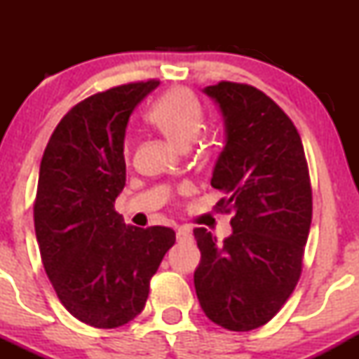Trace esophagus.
I'll return each mask as SVG.
<instances>
[{"instance_id":"34e87169","label":"esophagus","mask_w":359,"mask_h":359,"mask_svg":"<svg viewBox=\"0 0 359 359\" xmlns=\"http://www.w3.org/2000/svg\"><path fill=\"white\" fill-rule=\"evenodd\" d=\"M192 236V231L191 228H187V226H180V228H177V241L179 243H184V241H189Z\"/></svg>"}]
</instances>
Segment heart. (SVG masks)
Here are the masks:
<instances>
[{"mask_svg": "<svg viewBox=\"0 0 359 359\" xmlns=\"http://www.w3.org/2000/svg\"><path fill=\"white\" fill-rule=\"evenodd\" d=\"M204 109L191 90L177 88L168 90L154 102L147 113V121L179 148L189 147L204 128ZM125 156L130 145L125 143Z\"/></svg>", "mask_w": 359, "mask_h": 359, "instance_id": "obj_1", "label": "heart"}]
</instances>
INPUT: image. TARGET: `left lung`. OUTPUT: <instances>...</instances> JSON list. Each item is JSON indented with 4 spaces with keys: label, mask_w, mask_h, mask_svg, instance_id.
I'll return each instance as SVG.
<instances>
[{
    "label": "left lung",
    "mask_w": 359,
    "mask_h": 359,
    "mask_svg": "<svg viewBox=\"0 0 359 359\" xmlns=\"http://www.w3.org/2000/svg\"><path fill=\"white\" fill-rule=\"evenodd\" d=\"M204 93L224 118L226 145L211 185L224 192L216 209L233 214V233L217 243L205 228L194 229L201 250L194 285L214 324L245 332L269 323L297 285L311 179L297 128L265 93L229 81Z\"/></svg>",
    "instance_id": "8db88e82"
}]
</instances>
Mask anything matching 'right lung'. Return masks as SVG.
<instances>
[{"label": "right lung", "mask_w": 359, "mask_h": 359, "mask_svg": "<svg viewBox=\"0 0 359 359\" xmlns=\"http://www.w3.org/2000/svg\"><path fill=\"white\" fill-rule=\"evenodd\" d=\"M158 84L130 82L77 102L40 163L34 219L43 269L62 306L93 327H119L143 311L175 243L174 229L126 226L114 211L126 182L128 119Z\"/></svg>", "instance_id": "right-lung-1"}]
</instances>
